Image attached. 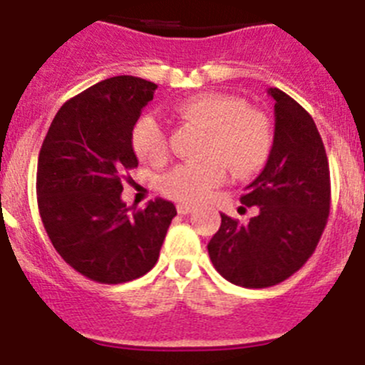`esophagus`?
<instances>
[{
	"mask_svg": "<svg viewBox=\"0 0 365 365\" xmlns=\"http://www.w3.org/2000/svg\"><path fill=\"white\" fill-rule=\"evenodd\" d=\"M176 210H178V214H189L194 210V205L192 203H187V202H180L178 205H176Z\"/></svg>",
	"mask_w": 365,
	"mask_h": 365,
	"instance_id": "1",
	"label": "esophagus"
}]
</instances>
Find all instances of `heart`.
Returning a JSON list of instances; mask_svg holds the SVG:
<instances>
[{
	"instance_id": "heart-1",
	"label": "heart",
	"mask_w": 365,
	"mask_h": 365,
	"mask_svg": "<svg viewBox=\"0 0 365 365\" xmlns=\"http://www.w3.org/2000/svg\"><path fill=\"white\" fill-rule=\"evenodd\" d=\"M185 122L207 131L200 156L203 162L182 163L162 182L167 196L182 202H202L216 187L223 185L230 171L250 176L267 163L272 151V128L267 115L248 108L243 98L229 93H198L176 106ZM138 158L162 163L169 155V142L162 122L142 115L131 133Z\"/></svg>"
}]
</instances>
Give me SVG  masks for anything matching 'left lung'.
Returning <instances> with one entry per match:
<instances>
[{
  "instance_id": "obj_1",
  "label": "left lung",
  "mask_w": 365,
  "mask_h": 365,
  "mask_svg": "<svg viewBox=\"0 0 365 365\" xmlns=\"http://www.w3.org/2000/svg\"><path fill=\"white\" fill-rule=\"evenodd\" d=\"M274 145L241 203L257 207L247 225L221 214L209 241L214 268L232 284L267 288L294 275L315 252L329 216L331 183L324 144L308 111L270 88Z\"/></svg>"
}]
</instances>
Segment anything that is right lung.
<instances>
[{"label": "right lung", "mask_w": 365, "mask_h": 365, "mask_svg": "<svg viewBox=\"0 0 365 365\" xmlns=\"http://www.w3.org/2000/svg\"><path fill=\"white\" fill-rule=\"evenodd\" d=\"M156 88L131 75L93 84L61 106L37 158V205L53 248L102 284L148 274L176 216L167 200L131 212L120 198L138 165L133 128Z\"/></svg>", "instance_id": "obj_1"}]
</instances>
